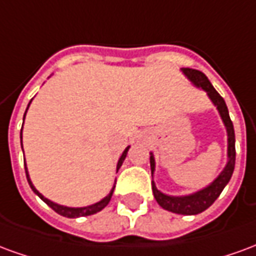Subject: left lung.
Instances as JSON below:
<instances>
[{"label": "left lung", "mask_w": 256, "mask_h": 256, "mask_svg": "<svg viewBox=\"0 0 256 256\" xmlns=\"http://www.w3.org/2000/svg\"><path fill=\"white\" fill-rule=\"evenodd\" d=\"M181 71L196 88L204 90L207 93L208 98L212 101V104L216 106V110L220 112V116L224 124H225L226 133H228V162H226V166L224 167V170L220 172V176L215 178L210 185H207L206 188L200 189L198 192L185 194V196H170V194L160 192L159 189L156 188L154 181H152V190H154V196H155L156 202L162 208L176 212V214L196 215L203 212L204 210L208 208L210 206L220 198V192L224 190L228 182L230 181L232 174H233V170H234V163H236V148H234L236 138H234V128H233V123H232L230 116H229V111H228L225 100L214 89V86L211 84L208 78L202 71L193 70V68H181ZM150 172H152V177H154L156 164L152 152H150Z\"/></svg>", "instance_id": "8db88e82"}]
</instances>
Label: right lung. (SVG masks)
Instances as JSON below:
<instances>
[{
    "mask_svg": "<svg viewBox=\"0 0 256 256\" xmlns=\"http://www.w3.org/2000/svg\"><path fill=\"white\" fill-rule=\"evenodd\" d=\"M30 102H28V106H30ZM28 106H27V110H28ZM27 110H26V112H27ZM26 112H24V118H26ZM22 130H23V126H22ZM20 138H22V133H20ZM128 148H130V145H128L126 150H123L122 156H120V158H119V160H118L116 172H118V170L120 168V166H122L123 160L126 159V155H128ZM22 150H23V141H22ZM24 168H26V176H27V181H28V185H30V188L32 189V192L36 193V196L41 198V200H44V202H45V203H46L48 206L50 207V208L54 210L58 214L63 215V216H67V218H79V216H88V215H93V214H96V212L101 211V210L104 208V207H106V204L110 203V200H111V198H112V193H114V189H115V185H114L111 189V192L108 193L106 198H101L100 202H97V203H94V204H90V206H86V207H67V206H62V204L54 203V202H52V200H49V198H45L42 193L38 192L36 186H34V185H32V182H31L30 176H28V170H27V166H26V162H24ZM115 182H116V181H115Z\"/></svg>",
    "mask_w": 256,
    "mask_h": 256,
    "instance_id": "right-lung-1",
    "label": "right lung"
}]
</instances>
